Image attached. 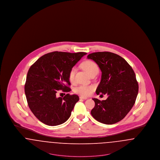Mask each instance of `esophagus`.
Wrapping results in <instances>:
<instances>
[{"instance_id": "esophagus-1", "label": "esophagus", "mask_w": 160, "mask_h": 160, "mask_svg": "<svg viewBox=\"0 0 160 160\" xmlns=\"http://www.w3.org/2000/svg\"><path fill=\"white\" fill-rule=\"evenodd\" d=\"M80 99H88V98H87V97H82V96H81V97H80Z\"/></svg>"}]
</instances>
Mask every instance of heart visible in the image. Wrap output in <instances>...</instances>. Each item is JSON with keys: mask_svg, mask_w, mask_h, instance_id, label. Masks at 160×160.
<instances>
[{"mask_svg": "<svg viewBox=\"0 0 160 160\" xmlns=\"http://www.w3.org/2000/svg\"><path fill=\"white\" fill-rule=\"evenodd\" d=\"M82 67L84 70L91 76L94 74H97L99 72V67L98 65L93 61H86L82 63ZM76 69L75 67L71 68L69 71L68 78L69 81L72 83L74 81L75 73ZM94 89L93 86H87V85H80L76 87L74 89V92L82 96H88L89 95Z\"/></svg>", "mask_w": 160, "mask_h": 160, "instance_id": "heart-1", "label": "heart"}]
</instances>
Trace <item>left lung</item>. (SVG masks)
I'll return each instance as SVG.
<instances>
[{"label": "left lung", "instance_id": "left-lung-1", "mask_svg": "<svg viewBox=\"0 0 160 160\" xmlns=\"http://www.w3.org/2000/svg\"><path fill=\"white\" fill-rule=\"evenodd\" d=\"M88 59L95 61L102 72L97 94L108 95L106 100L93 98L95 106L92 116L104 124L121 121L134 106L138 92L133 69L121 56L111 52L89 54Z\"/></svg>", "mask_w": 160, "mask_h": 160}]
</instances>
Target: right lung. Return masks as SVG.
Wrapping results in <instances>:
<instances>
[{"label":"right lung","mask_w":160,"mask_h":160,"mask_svg":"<svg viewBox=\"0 0 160 160\" xmlns=\"http://www.w3.org/2000/svg\"><path fill=\"white\" fill-rule=\"evenodd\" d=\"M53 52L39 58L29 69L24 92L32 112L44 124L61 125L70 117L79 97L67 94L58 98L59 90L71 91L69 70L86 54Z\"/></svg>","instance_id":"right-lung-1"}]
</instances>
